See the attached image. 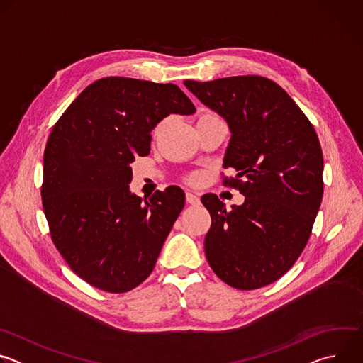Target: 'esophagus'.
Wrapping results in <instances>:
<instances>
[{"label":"esophagus","instance_id":"esophagus-1","mask_svg":"<svg viewBox=\"0 0 363 363\" xmlns=\"http://www.w3.org/2000/svg\"><path fill=\"white\" fill-rule=\"evenodd\" d=\"M185 198H186V202L191 203V205H198L199 203V196L194 192H186Z\"/></svg>","mask_w":363,"mask_h":363}]
</instances>
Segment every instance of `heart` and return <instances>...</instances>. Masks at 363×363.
<instances>
[{"mask_svg":"<svg viewBox=\"0 0 363 363\" xmlns=\"http://www.w3.org/2000/svg\"><path fill=\"white\" fill-rule=\"evenodd\" d=\"M214 116H216L214 113H203V115H201V116H199V119H208V118H214ZM199 119H198V121H199ZM167 122H168V119H162V121H161V122H160V123H158L157 126H155V130H153V133H155V135H158V133H161V130H162V129L165 128ZM191 179L194 181L195 178L192 177Z\"/></svg>","mask_w":363,"mask_h":363,"instance_id":"heart-1","label":"heart"}]
</instances>
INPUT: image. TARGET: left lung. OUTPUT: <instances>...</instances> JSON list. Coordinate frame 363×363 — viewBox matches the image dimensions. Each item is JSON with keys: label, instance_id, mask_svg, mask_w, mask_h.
I'll return each instance as SVG.
<instances>
[{"label": "left lung", "instance_id": "8db88e82", "mask_svg": "<svg viewBox=\"0 0 363 363\" xmlns=\"http://www.w3.org/2000/svg\"><path fill=\"white\" fill-rule=\"evenodd\" d=\"M184 84L231 130L224 185L245 201L227 210L214 194L201 201L211 214L203 248L214 273L238 290L269 286L296 263L323 196V153L316 130L277 83L235 76Z\"/></svg>", "mask_w": 363, "mask_h": 363}]
</instances>
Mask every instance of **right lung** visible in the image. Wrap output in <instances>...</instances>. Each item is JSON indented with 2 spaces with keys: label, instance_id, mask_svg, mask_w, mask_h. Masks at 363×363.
Masks as SVG:
<instances>
[{
  "label": "right lung",
  "instance_id": "1",
  "mask_svg": "<svg viewBox=\"0 0 363 363\" xmlns=\"http://www.w3.org/2000/svg\"><path fill=\"white\" fill-rule=\"evenodd\" d=\"M195 106L172 83L105 77L87 86L51 130L41 199L50 235L90 286L125 293L147 279L184 208L179 186L149 199L130 194V164L150 150L152 129Z\"/></svg>",
  "mask_w": 363,
  "mask_h": 363
}]
</instances>
